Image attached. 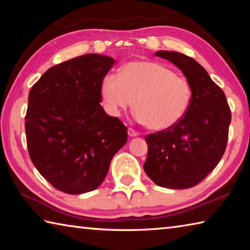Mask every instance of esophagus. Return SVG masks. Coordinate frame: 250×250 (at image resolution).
<instances>
[{"label": "esophagus", "mask_w": 250, "mask_h": 250, "mask_svg": "<svg viewBox=\"0 0 250 250\" xmlns=\"http://www.w3.org/2000/svg\"><path fill=\"white\" fill-rule=\"evenodd\" d=\"M128 134H129V137H138L139 132H137V131H135L132 128H129L128 129Z\"/></svg>", "instance_id": "obj_1"}]
</instances>
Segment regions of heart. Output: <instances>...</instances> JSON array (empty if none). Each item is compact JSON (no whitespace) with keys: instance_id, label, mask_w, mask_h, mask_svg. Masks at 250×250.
<instances>
[{"instance_id":"1","label":"heart","mask_w":250,"mask_h":250,"mask_svg":"<svg viewBox=\"0 0 250 250\" xmlns=\"http://www.w3.org/2000/svg\"><path fill=\"white\" fill-rule=\"evenodd\" d=\"M100 95L113 116L128 109L133 100L135 119L152 131L173 128L185 117L193 100L188 80L154 62H132L122 67L119 75L107 74Z\"/></svg>"}]
</instances>
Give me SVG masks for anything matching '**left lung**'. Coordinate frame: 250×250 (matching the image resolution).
I'll use <instances>...</instances> for the list:
<instances>
[{
    "mask_svg": "<svg viewBox=\"0 0 250 250\" xmlns=\"http://www.w3.org/2000/svg\"><path fill=\"white\" fill-rule=\"evenodd\" d=\"M155 55L183 71L193 100L179 124L146 135L149 150L143 168L162 188H188L204 180L225 153L230 108L224 91L195 59L167 50Z\"/></svg>",
    "mask_w": 250,
    "mask_h": 250,
    "instance_id": "left-lung-1",
    "label": "left lung"
}]
</instances>
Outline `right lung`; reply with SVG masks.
<instances>
[{
    "mask_svg": "<svg viewBox=\"0 0 250 250\" xmlns=\"http://www.w3.org/2000/svg\"><path fill=\"white\" fill-rule=\"evenodd\" d=\"M113 64L115 59L104 55H83L50 67L29 91V158L59 191H94L126 143V126L100 104V84Z\"/></svg>",
    "mask_w": 250,
    "mask_h": 250,
    "instance_id": "1",
    "label": "right lung"
}]
</instances>
